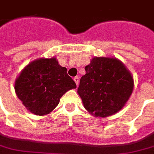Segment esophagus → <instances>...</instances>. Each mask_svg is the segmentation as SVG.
<instances>
[{
	"label": "esophagus",
	"instance_id": "34e87169",
	"mask_svg": "<svg viewBox=\"0 0 154 154\" xmlns=\"http://www.w3.org/2000/svg\"><path fill=\"white\" fill-rule=\"evenodd\" d=\"M73 80H74L76 85H77V86H78V85H79V77H78V76H77V77H75L74 78H73Z\"/></svg>",
	"mask_w": 154,
	"mask_h": 154
}]
</instances>
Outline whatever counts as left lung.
Returning a JSON list of instances; mask_svg holds the SVG:
<instances>
[{
	"label": "left lung",
	"instance_id": "obj_1",
	"mask_svg": "<svg viewBox=\"0 0 154 154\" xmlns=\"http://www.w3.org/2000/svg\"><path fill=\"white\" fill-rule=\"evenodd\" d=\"M77 92L84 106L95 117L118 112L133 91V78L123 63L113 58L95 57L85 66Z\"/></svg>",
	"mask_w": 154,
	"mask_h": 154
}]
</instances>
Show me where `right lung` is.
<instances>
[{
    "instance_id": "obj_1",
    "label": "right lung",
    "mask_w": 154,
    "mask_h": 154,
    "mask_svg": "<svg viewBox=\"0 0 154 154\" xmlns=\"http://www.w3.org/2000/svg\"><path fill=\"white\" fill-rule=\"evenodd\" d=\"M67 69L55 58L40 59L29 64L16 79L15 90L26 109L35 115H46L57 106L59 99L76 88Z\"/></svg>"
}]
</instances>
